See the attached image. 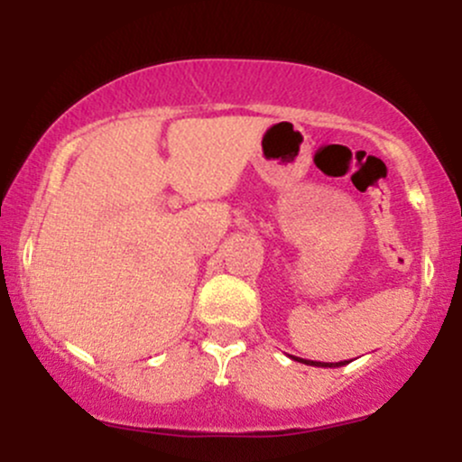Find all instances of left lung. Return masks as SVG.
Returning <instances> with one entry per match:
<instances>
[{"label":"left lung","mask_w":462,"mask_h":462,"mask_svg":"<svg viewBox=\"0 0 462 462\" xmlns=\"http://www.w3.org/2000/svg\"><path fill=\"white\" fill-rule=\"evenodd\" d=\"M295 360H300V363L304 365H310V367H343V365L347 363V360H341V363H319V360H306V358H295Z\"/></svg>","instance_id":"obj_1"}]
</instances>
